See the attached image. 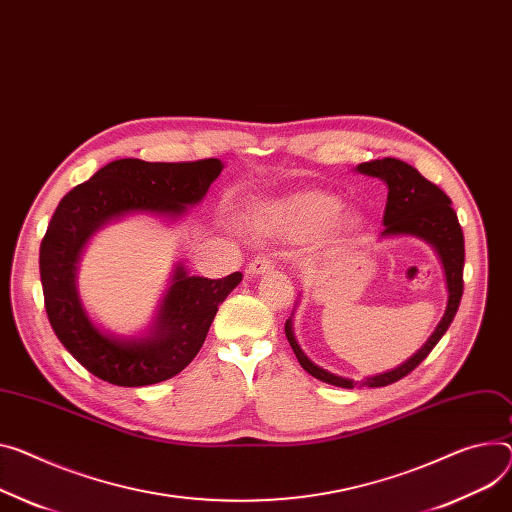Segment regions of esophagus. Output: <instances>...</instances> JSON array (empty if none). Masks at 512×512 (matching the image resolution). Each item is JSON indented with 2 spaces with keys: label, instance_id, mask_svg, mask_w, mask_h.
Wrapping results in <instances>:
<instances>
[{
  "label": "esophagus",
  "instance_id": "34e87169",
  "mask_svg": "<svg viewBox=\"0 0 512 512\" xmlns=\"http://www.w3.org/2000/svg\"><path fill=\"white\" fill-rule=\"evenodd\" d=\"M272 268H274V258L270 254H258L248 266V277H258V274L270 272Z\"/></svg>",
  "mask_w": 512,
  "mask_h": 512
}]
</instances>
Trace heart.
I'll list each match as a JSON object with an SVG mask.
<instances>
[{"label":"heart","instance_id":"heart-1","mask_svg":"<svg viewBox=\"0 0 512 512\" xmlns=\"http://www.w3.org/2000/svg\"><path fill=\"white\" fill-rule=\"evenodd\" d=\"M342 211L338 196L328 192H301L289 196L287 201L274 207L272 217L291 238H311L324 229H328ZM342 227H352L355 219L346 217L340 223Z\"/></svg>","mask_w":512,"mask_h":512}]
</instances>
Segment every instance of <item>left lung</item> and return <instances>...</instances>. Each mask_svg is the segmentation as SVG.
<instances>
[{"instance_id":"obj_1","label":"left lung","mask_w":512,"mask_h":512,"mask_svg":"<svg viewBox=\"0 0 512 512\" xmlns=\"http://www.w3.org/2000/svg\"><path fill=\"white\" fill-rule=\"evenodd\" d=\"M359 172L367 176H377L387 184V205L383 215V235H418V238L426 240L428 244L435 246V250L441 256L445 277H447V289H449V303L447 311L437 326L435 334L428 338V342L416 352V355L404 363L402 367L393 369L383 375H375L367 381H350L338 375H332L324 371L322 367L313 365L299 348L293 330L291 320L285 324L287 340L295 352L299 365L316 379L336 385V387H385L400 381L408 373H412L428 355L430 350L437 346V342L443 338L447 328L451 326L457 307L461 303L463 295V262H465V246H463V231L457 219V213L451 207L449 196L435 184L426 180L416 168L410 164L396 160V157H383V160L365 162L359 166Z\"/></svg>"}]
</instances>
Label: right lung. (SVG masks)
Segmentation results:
<instances>
[{
  "label": "right lung",
  "mask_w": 512,
  "mask_h": 512,
  "mask_svg": "<svg viewBox=\"0 0 512 512\" xmlns=\"http://www.w3.org/2000/svg\"><path fill=\"white\" fill-rule=\"evenodd\" d=\"M215 157L196 162L116 160L69 190L41 242V283L47 318L71 357L112 385L139 387L178 375L201 350L219 303L240 285L242 272L225 279L186 277L178 266L157 330L143 342L102 334L75 293V262L90 235L110 217L131 211L180 215L199 203L221 174Z\"/></svg>",
  "instance_id": "add662e5"
}]
</instances>
